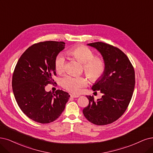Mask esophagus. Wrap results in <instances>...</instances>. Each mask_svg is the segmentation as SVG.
Returning a JSON list of instances; mask_svg holds the SVG:
<instances>
[{"instance_id":"1","label":"esophagus","mask_w":153,"mask_h":153,"mask_svg":"<svg viewBox=\"0 0 153 153\" xmlns=\"http://www.w3.org/2000/svg\"><path fill=\"white\" fill-rule=\"evenodd\" d=\"M70 96H71V98H78V97H80L79 95L72 94H70Z\"/></svg>"}]
</instances>
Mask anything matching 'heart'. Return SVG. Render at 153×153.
I'll list each match as a JSON object with an SVG mask.
<instances>
[{
    "mask_svg": "<svg viewBox=\"0 0 153 153\" xmlns=\"http://www.w3.org/2000/svg\"><path fill=\"white\" fill-rule=\"evenodd\" d=\"M69 53L77 60L84 64V69L87 75L93 81L98 80L103 75L105 71V63L103 59L94 57L93 51L84 45H77L69 50ZM65 58L59 54L55 60V67L57 72L64 69ZM62 86L67 91L74 93H80L83 87L87 84V81L82 76H67L62 79Z\"/></svg>",
    "mask_w": 153,
    "mask_h": 153,
    "instance_id": "heart-1",
    "label": "heart"
}]
</instances>
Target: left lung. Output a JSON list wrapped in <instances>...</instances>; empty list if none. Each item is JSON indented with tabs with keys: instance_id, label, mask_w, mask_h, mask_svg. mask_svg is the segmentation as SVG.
Instances as JSON below:
<instances>
[{
	"instance_id": "left-lung-1",
	"label": "left lung",
	"mask_w": 153,
	"mask_h": 153,
	"mask_svg": "<svg viewBox=\"0 0 153 153\" xmlns=\"http://www.w3.org/2000/svg\"><path fill=\"white\" fill-rule=\"evenodd\" d=\"M88 45L103 56L105 71L91 88L94 91H100L102 97L95 101L93 96H86L89 105L82 112L95 125H107L118 119L127 110L134 89L135 72L127 56L119 48L99 42Z\"/></svg>"
}]
</instances>
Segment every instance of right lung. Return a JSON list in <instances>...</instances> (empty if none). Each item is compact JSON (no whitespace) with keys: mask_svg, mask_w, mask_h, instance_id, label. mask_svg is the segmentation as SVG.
Masks as SVG:
<instances>
[{"mask_svg":"<svg viewBox=\"0 0 153 153\" xmlns=\"http://www.w3.org/2000/svg\"><path fill=\"white\" fill-rule=\"evenodd\" d=\"M65 44L53 41L34 44L22 54L16 65L12 81L15 99L22 111L35 122H53L69 99V93L62 90L55 93L45 91V86L54 81L55 60Z\"/></svg>","mask_w":153,"mask_h":153,"instance_id":"add662e5","label":"right lung"}]
</instances>
